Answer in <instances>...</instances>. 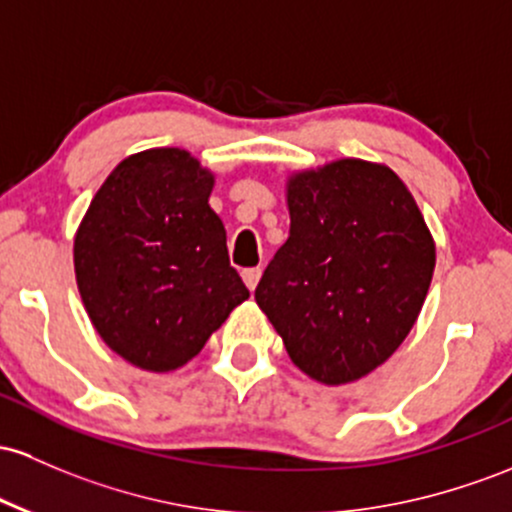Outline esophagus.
Listing matches in <instances>:
<instances>
[{
	"mask_svg": "<svg viewBox=\"0 0 512 512\" xmlns=\"http://www.w3.org/2000/svg\"><path fill=\"white\" fill-rule=\"evenodd\" d=\"M262 277V267H250V269H243V282L250 291H255L257 282H260Z\"/></svg>",
	"mask_w": 512,
	"mask_h": 512,
	"instance_id": "1",
	"label": "esophagus"
}]
</instances>
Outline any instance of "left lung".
<instances>
[{"instance_id": "obj_1", "label": "left lung", "mask_w": 512, "mask_h": 512, "mask_svg": "<svg viewBox=\"0 0 512 512\" xmlns=\"http://www.w3.org/2000/svg\"><path fill=\"white\" fill-rule=\"evenodd\" d=\"M289 240L255 301L291 362L320 384L362 379L398 350L428 296L435 243L384 165L338 160L289 179Z\"/></svg>"}]
</instances>
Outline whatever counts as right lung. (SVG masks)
Masks as SVG:
<instances>
[{
    "label": "right lung",
    "mask_w": 512,
    "mask_h": 512,
    "mask_svg": "<svg viewBox=\"0 0 512 512\" xmlns=\"http://www.w3.org/2000/svg\"><path fill=\"white\" fill-rule=\"evenodd\" d=\"M211 189L187 150H145L106 177L77 230L84 308L101 340L148 372L187 364L250 296Z\"/></svg>",
    "instance_id": "1"
}]
</instances>
